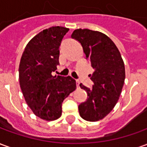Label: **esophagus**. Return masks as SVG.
<instances>
[{"mask_svg":"<svg viewBox=\"0 0 147 147\" xmlns=\"http://www.w3.org/2000/svg\"><path fill=\"white\" fill-rule=\"evenodd\" d=\"M76 87L77 88H79L80 87V80H76Z\"/></svg>","mask_w":147,"mask_h":147,"instance_id":"obj_1","label":"esophagus"}]
</instances>
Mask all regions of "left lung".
I'll use <instances>...</instances> for the list:
<instances>
[{
	"instance_id": "left-lung-1",
	"label": "left lung",
	"mask_w": 147,
	"mask_h": 147,
	"mask_svg": "<svg viewBox=\"0 0 147 147\" xmlns=\"http://www.w3.org/2000/svg\"><path fill=\"white\" fill-rule=\"evenodd\" d=\"M71 38L80 42L94 68L93 86L86 90V102L79 105L80 117L87 121H98L113 110L119 99L125 80V68L120 51L105 34L89 29H76Z\"/></svg>"
}]
</instances>
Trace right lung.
Segmentation results:
<instances>
[{"instance_id":"obj_1","label":"right lung","mask_w":147,"mask_h":147,"mask_svg":"<svg viewBox=\"0 0 147 147\" xmlns=\"http://www.w3.org/2000/svg\"><path fill=\"white\" fill-rule=\"evenodd\" d=\"M69 29L52 27L28 42L21 57L19 77L24 98L37 117L45 120L58 119L62 102L76 88L71 76H52L59 65V47Z\"/></svg>"}]
</instances>
